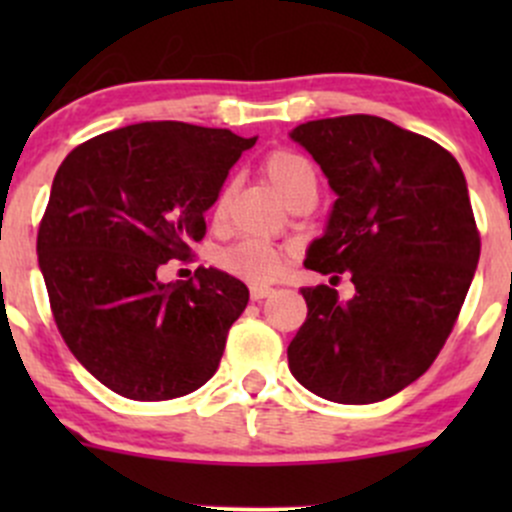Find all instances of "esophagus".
Listing matches in <instances>:
<instances>
[{
  "label": "esophagus",
  "mask_w": 512,
  "mask_h": 512,
  "mask_svg": "<svg viewBox=\"0 0 512 512\" xmlns=\"http://www.w3.org/2000/svg\"><path fill=\"white\" fill-rule=\"evenodd\" d=\"M270 294H272V287H267V285H252L250 287L252 302H260V299L270 297Z\"/></svg>",
  "instance_id": "obj_1"
}]
</instances>
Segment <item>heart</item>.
<instances>
[{"label": "heart", "instance_id": "1", "mask_svg": "<svg viewBox=\"0 0 512 512\" xmlns=\"http://www.w3.org/2000/svg\"><path fill=\"white\" fill-rule=\"evenodd\" d=\"M262 173L270 180L272 188L282 195L285 203L292 205L302 195L317 193V175H314L312 163L299 153L287 151V148H275L262 158ZM227 200H230V188L215 200V223H220L225 215ZM218 267L227 275L240 277L245 282H270L280 275L287 262V252L282 247L270 245L262 240H240L223 247L215 257Z\"/></svg>", "mask_w": 512, "mask_h": 512}]
</instances>
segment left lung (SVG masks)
Wrapping results in <instances>:
<instances>
[{"label":"left lung","instance_id":"obj_1","mask_svg":"<svg viewBox=\"0 0 512 512\" xmlns=\"http://www.w3.org/2000/svg\"><path fill=\"white\" fill-rule=\"evenodd\" d=\"M337 193L327 232L304 267L329 285L302 287L307 319L289 342L294 379L337 404H374L426 374L446 344L480 257L466 178L436 141L379 116L319 118L292 131Z\"/></svg>","mask_w":512,"mask_h":512}]
</instances>
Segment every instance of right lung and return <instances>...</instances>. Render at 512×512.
Instances as JSON below:
<instances>
[{
  "mask_svg": "<svg viewBox=\"0 0 512 512\" xmlns=\"http://www.w3.org/2000/svg\"><path fill=\"white\" fill-rule=\"evenodd\" d=\"M255 141L136 123L81 143L56 170L36 235L51 314L71 354L116 394L178 399L218 371L250 292L213 267L175 285L158 270L188 260L205 210Z\"/></svg>",
  "mask_w": 512,
  "mask_h": 512,
  "instance_id": "right-lung-1",
  "label": "right lung"
}]
</instances>
